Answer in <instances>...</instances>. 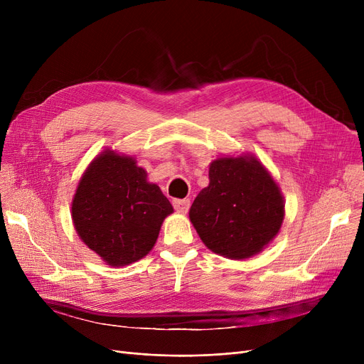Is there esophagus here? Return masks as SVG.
<instances>
[{"label":"esophagus","instance_id":"34e87169","mask_svg":"<svg viewBox=\"0 0 364 364\" xmlns=\"http://www.w3.org/2000/svg\"><path fill=\"white\" fill-rule=\"evenodd\" d=\"M172 205H174V209L178 214H186L190 208V200L188 199H174L172 200Z\"/></svg>","mask_w":364,"mask_h":364}]
</instances>
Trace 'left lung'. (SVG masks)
Returning <instances> with one entry per match:
<instances>
[{"mask_svg": "<svg viewBox=\"0 0 364 364\" xmlns=\"http://www.w3.org/2000/svg\"><path fill=\"white\" fill-rule=\"evenodd\" d=\"M190 221L209 251L243 261L279 235L284 198L270 171L252 153L209 164V184L196 196Z\"/></svg>", "mask_w": 364, "mask_h": 364, "instance_id": "left-lung-1", "label": "left lung"}]
</instances>
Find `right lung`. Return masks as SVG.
I'll return each mask as SVG.
<instances>
[{
    "label": "right lung",
    "instance_id": "add662e5",
    "mask_svg": "<svg viewBox=\"0 0 364 364\" xmlns=\"http://www.w3.org/2000/svg\"><path fill=\"white\" fill-rule=\"evenodd\" d=\"M174 208L136 158L112 149L95 156L76 187L72 223L76 235L110 267L144 258Z\"/></svg>",
    "mask_w": 364,
    "mask_h": 364
}]
</instances>
